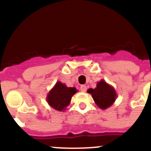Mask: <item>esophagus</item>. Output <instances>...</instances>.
<instances>
[{
  "label": "esophagus",
  "mask_w": 151,
  "mask_h": 151,
  "mask_svg": "<svg viewBox=\"0 0 151 151\" xmlns=\"http://www.w3.org/2000/svg\"><path fill=\"white\" fill-rule=\"evenodd\" d=\"M80 91H81L82 92H86L87 87L85 86V85H82V86L80 87Z\"/></svg>",
  "instance_id": "esophagus-1"
}]
</instances>
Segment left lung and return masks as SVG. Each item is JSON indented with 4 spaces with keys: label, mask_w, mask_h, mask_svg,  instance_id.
<instances>
[{
    "label": "left lung",
    "mask_w": 151,
    "mask_h": 151,
    "mask_svg": "<svg viewBox=\"0 0 151 151\" xmlns=\"http://www.w3.org/2000/svg\"><path fill=\"white\" fill-rule=\"evenodd\" d=\"M87 92L91 94L96 104L101 109H106L112 106L117 99L115 88L104 80L97 83L96 88H89Z\"/></svg>",
    "instance_id": "left-lung-1"
}]
</instances>
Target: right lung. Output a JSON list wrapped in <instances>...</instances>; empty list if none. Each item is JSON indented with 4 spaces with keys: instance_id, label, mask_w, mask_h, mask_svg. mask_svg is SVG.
<instances>
[{
    "instance_id": "1",
    "label": "right lung",
    "mask_w": 151,
    "mask_h": 151,
    "mask_svg": "<svg viewBox=\"0 0 151 151\" xmlns=\"http://www.w3.org/2000/svg\"><path fill=\"white\" fill-rule=\"evenodd\" d=\"M77 91L74 87L68 88L61 82L58 81L47 93V101L54 109L63 112L71 103V97Z\"/></svg>"
}]
</instances>
